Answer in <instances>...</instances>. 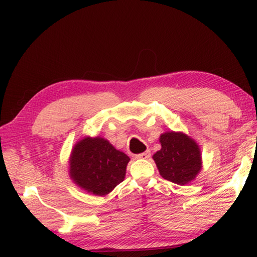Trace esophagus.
Returning a JSON list of instances; mask_svg holds the SVG:
<instances>
[{
  "mask_svg": "<svg viewBox=\"0 0 257 257\" xmlns=\"http://www.w3.org/2000/svg\"><path fill=\"white\" fill-rule=\"evenodd\" d=\"M151 156V152L150 151H146V152H143V153H141V154H137L136 155V158L137 159H149Z\"/></svg>",
  "mask_w": 257,
  "mask_h": 257,
  "instance_id": "esophagus-1",
  "label": "esophagus"
}]
</instances>
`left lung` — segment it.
I'll return each mask as SVG.
<instances>
[{"label": "left lung", "mask_w": 257, "mask_h": 257, "mask_svg": "<svg viewBox=\"0 0 257 257\" xmlns=\"http://www.w3.org/2000/svg\"><path fill=\"white\" fill-rule=\"evenodd\" d=\"M162 149L153 155L160 175L178 185L195 179L202 168L201 151L193 139L182 133L161 135Z\"/></svg>", "instance_id": "1"}]
</instances>
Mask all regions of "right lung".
<instances>
[{"mask_svg": "<svg viewBox=\"0 0 257 257\" xmlns=\"http://www.w3.org/2000/svg\"><path fill=\"white\" fill-rule=\"evenodd\" d=\"M129 160L106 139L86 137L72 150L70 176L81 188L102 196L123 181Z\"/></svg>", "mask_w": 257, "mask_h": 257, "instance_id": "right-lung-1", "label": "right lung"}]
</instances>
